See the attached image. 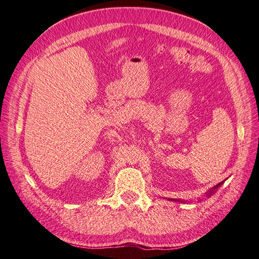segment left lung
<instances>
[{"label": "left lung", "instance_id": "left-lung-1", "mask_svg": "<svg viewBox=\"0 0 259 259\" xmlns=\"http://www.w3.org/2000/svg\"><path fill=\"white\" fill-rule=\"evenodd\" d=\"M223 183H224V181H223V182H221L220 184H217V185H216V186H214V187H212V188H210V189H209V191H208L207 193H206V196H207V197H210V196H211V195H212V194H214V193H215V192L217 191V188H218V187H220V186L222 185V184H223ZM170 200H173V202H181V203H184V202H183V200H180V199H170Z\"/></svg>", "mask_w": 259, "mask_h": 259}]
</instances>
